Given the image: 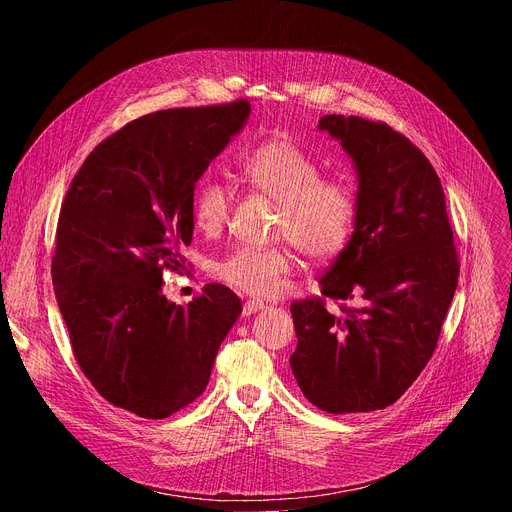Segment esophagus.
I'll list each match as a JSON object with an SVG mask.
<instances>
[{
	"mask_svg": "<svg viewBox=\"0 0 512 512\" xmlns=\"http://www.w3.org/2000/svg\"><path fill=\"white\" fill-rule=\"evenodd\" d=\"M263 308H265L263 302H259V300H247V302L243 304V316H253V314L261 312Z\"/></svg>",
	"mask_w": 512,
	"mask_h": 512,
	"instance_id": "34e87169",
	"label": "esophagus"
}]
</instances>
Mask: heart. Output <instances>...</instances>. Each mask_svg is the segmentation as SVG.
I'll return each instance as SVG.
<instances>
[{
	"mask_svg": "<svg viewBox=\"0 0 512 512\" xmlns=\"http://www.w3.org/2000/svg\"><path fill=\"white\" fill-rule=\"evenodd\" d=\"M241 180L279 204L275 235L289 239L312 261L340 255L352 235L356 200L352 190L336 180H324L320 164L296 143L269 139L245 152L237 164ZM233 210V192L216 180L198 184L192 218L200 233H221ZM296 261L283 247H241L216 261L218 279L251 296H273Z\"/></svg>",
	"mask_w": 512,
	"mask_h": 512,
	"instance_id": "obj_1",
	"label": "heart"
}]
</instances>
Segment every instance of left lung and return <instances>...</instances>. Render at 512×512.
Returning <instances> with one entry per match:
<instances>
[{"label": "left lung", "mask_w": 512, "mask_h": 512, "mask_svg": "<svg viewBox=\"0 0 512 512\" xmlns=\"http://www.w3.org/2000/svg\"><path fill=\"white\" fill-rule=\"evenodd\" d=\"M318 129L352 158L354 233L322 275V298L291 304L298 348L289 364L304 397L328 413L393 405L431 358L458 285L446 196L429 160L391 129L324 115Z\"/></svg>", "instance_id": "8db88e82"}]
</instances>
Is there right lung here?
Wrapping results in <instances>:
<instances>
[{
    "label": "right lung",
    "mask_w": 512,
    "mask_h": 512,
    "mask_svg": "<svg viewBox=\"0 0 512 512\" xmlns=\"http://www.w3.org/2000/svg\"><path fill=\"white\" fill-rule=\"evenodd\" d=\"M247 101L143 115L101 141L64 196L54 294L85 377L115 407L164 419L208 385L241 300L221 283L176 306L164 269H186L194 186L245 127Z\"/></svg>",
    "instance_id": "1"
}]
</instances>
